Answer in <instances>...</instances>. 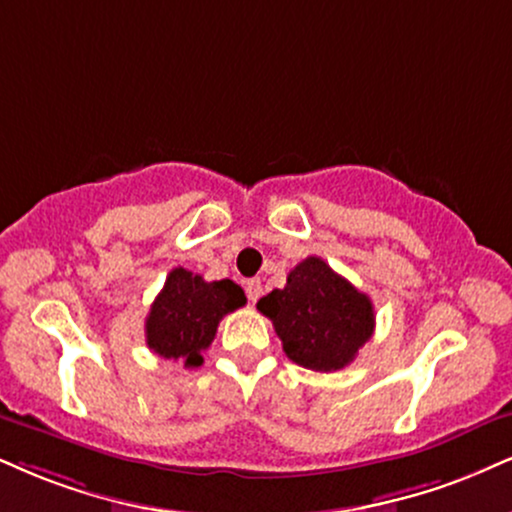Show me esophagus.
<instances>
[{"label": "esophagus", "instance_id": "obj_1", "mask_svg": "<svg viewBox=\"0 0 512 512\" xmlns=\"http://www.w3.org/2000/svg\"><path fill=\"white\" fill-rule=\"evenodd\" d=\"M261 294H263L261 280H249V282H246V296H249L251 304H256L258 296H261Z\"/></svg>", "mask_w": 512, "mask_h": 512}]
</instances>
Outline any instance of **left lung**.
<instances>
[{
	"label": "left lung",
	"instance_id": "8db88e82",
	"mask_svg": "<svg viewBox=\"0 0 512 512\" xmlns=\"http://www.w3.org/2000/svg\"><path fill=\"white\" fill-rule=\"evenodd\" d=\"M273 320L289 361L315 372L342 370L375 330V308L323 258L308 256L256 304Z\"/></svg>",
	"mask_w": 512,
	"mask_h": 512
}]
</instances>
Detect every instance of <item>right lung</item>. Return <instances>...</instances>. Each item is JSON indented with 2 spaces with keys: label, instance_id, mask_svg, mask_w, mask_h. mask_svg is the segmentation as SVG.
<instances>
[{
  "label": "right lung",
  "instance_id": "1",
  "mask_svg": "<svg viewBox=\"0 0 512 512\" xmlns=\"http://www.w3.org/2000/svg\"><path fill=\"white\" fill-rule=\"evenodd\" d=\"M244 304V289L232 280L206 282L192 270L173 268L144 323L147 346L185 368H199L220 320Z\"/></svg>",
  "mask_w": 512,
  "mask_h": 512
}]
</instances>
